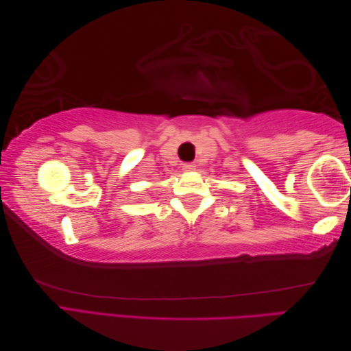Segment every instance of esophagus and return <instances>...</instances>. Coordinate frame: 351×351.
<instances>
[{"instance_id":"1","label":"esophagus","mask_w":351,"mask_h":351,"mask_svg":"<svg viewBox=\"0 0 351 351\" xmlns=\"http://www.w3.org/2000/svg\"><path fill=\"white\" fill-rule=\"evenodd\" d=\"M196 169V164L195 162H184L182 164V170L184 171H193Z\"/></svg>"}]
</instances>
